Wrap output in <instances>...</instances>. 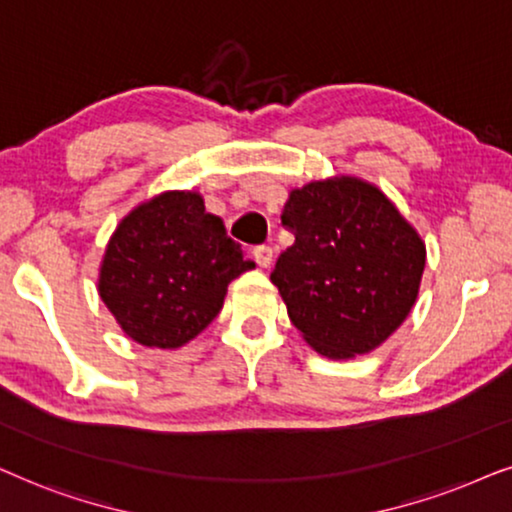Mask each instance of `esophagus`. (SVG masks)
Segmentation results:
<instances>
[{
	"label": "esophagus",
	"instance_id": "1",
	"mask_svg": "<svg viewBox=\"0 0 512 512\" xmlns=\"http://www.w3.org/2000/svg\"><path fill=\"white\" fill-rule=\"evenodd\" d=\"M252 255H255V262L260 264L262 269L271 267V262H274V250H271L269 245H260V248H255V252H252Z\"/></svg>",
	"mask_w": 512,
	"mask_h": 512
}]
</instances>
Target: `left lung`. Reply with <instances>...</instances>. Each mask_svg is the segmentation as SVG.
<instances>
[{"label":"left lung","mask_w":512,"mask_h":512,"mask_svg":"<svg viewBox=\"0 0 512 512\" xmlns=\"http://www.w3.org/2000/svg\"><path fill=\"white\" fill-rule=\"evenodd\" d=\"M281 220L295 243L271 283L292 325L325 358L386 342L417 302L426 243L372 182L335 175L292 189Z\"/></svg>","instance_id":"left-lung-1"}]
</instances>
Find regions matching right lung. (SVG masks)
Wrapping results in <instances>:
<instances>
[{
    "instance_id": "obj_1",
    "label": "right lung",
    "mask_w": 512,
    "mask_h": 512,
    "mask_svg": "<svg viewBox=\"0 0 512 512\" xmlns=\"http://www.w3.org/2000/svg\"><path fill=\"white\" fill-rule=\"evenodd\" d=\"M255 269L199 192H163L109 236L98 292L133 342L180 349L220 313L229 283Z\"/></svg>"
}]
</instances>
